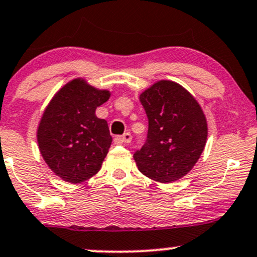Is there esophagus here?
<instances>
[{
    "instance_id": "34e87169",
    "label": "esophagus",
    "mask_w": 257,
    "mask_h": 257,
    "mask_svg": "<svg viewBox=\"0 0 257 257\" xmlns=\"http://www.w3.org/2000/svg\"><path fill=\"white\" fill-rule=\"evenodd\" d=\"M117 140L120 143V144H129V143L132 142V134L131 133H124L123 136L118 137Z\"/></svg>"
}]
</instances>
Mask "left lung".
<instances>
[{"label":"left lung","instance_id":"left-lung-1","mask_svg":"<svg viewBox=\"0 0 257 257\" xmlns=\"http://www.w3.org/2000/svg\"><path fill=\"white\" fill-rule=\"evenodd\" d=\"M149 120L147 142L134 153L138 169L161 183L180 180L192 170L206 147L203 110L186 88L161 80L139 96Z\"/></svg>","mask_w":257,"mask_h":257}]
</instances>
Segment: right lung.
<instances>
[{"mask_svg": "<svg viewBox=\"0 0 257 257\" xmlns=\"http://www.w3.org/2000/svg\"><path fill=\"white\" fill-rule=\"evenodd\" d=\"M109 96V91L75 79L45 108L38 126V145L51 171L64 181L83 182L101 169L112 137L107 121L96 115V108Z\"/></svg>", "mask_w": 257, "mask_h": 257, "instance_id": "right-lung-1", "label": "right lung"}]
</instances>
